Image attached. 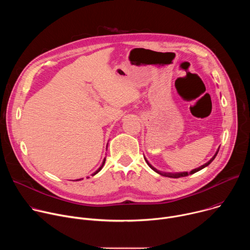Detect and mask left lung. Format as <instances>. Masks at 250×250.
<instances>
[{"mask_svg":"<svg viewBox=\"0 0 250 250\" xmlns=\"http://www.w3.org/2000/svg\"><path fill=\"white\" fill-rule=\"evenodd\" d=\"M219 149H220V147H219ZM219 149L217 150V152L215 153V155H213L207 163H205L204 165H202V166H200L199 168H196V169H193L192 171H190V172H176V173H172V172H163V171H160V170H157L156 168H154L148 161H147V159L145 157V159H146V163H147V165L153 170V171H155L156 173H158L159 175H161V176H165V177H169V178H180V177H186V176H188V175H191V174H194V173H196V172H198V171H200V170H202L203 168H205V167H207L208 165H209L210 163H211V161L216 158V156H217V154H218V152H219Z\"/></svg>","mask_w":250,"mask_h":250,"instance_id":"obj_1","label":"left lung"}]
</instances>
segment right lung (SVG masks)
<instances>
[{
  "label": "right lung",
  "instance_id": "right-lung-1",
  "mask_svg": "<svg viewBox=\"0 0 250 250\" xmlns=\"http://www.w3.org/2000/svg\"><path fill=\"white\" fill-rule=\"evenodd\" d=\"M106 148H108V146H106ZM104 162H105V158H104V160H103V162H102V165H101V166L98 168V170H97V171H95V172L92 174L93 176H94V175H96L98 172H100V171L102 170V168L104 167ZM82 179H83V178H82ZM82 179H77L76 181H79V180H82Z\"/></svg>",
  "mask_w": 250,
  "mask_h": 250
}]
</instances>
